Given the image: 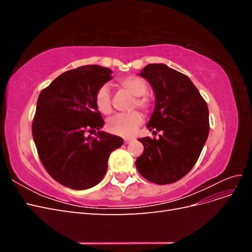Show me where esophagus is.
<instances>
[{"mask_svg":"<svg viewBox=\"0 0 252 252\" xmlns=\"http://www.w3.org/2000/svg\"><path fill=\"white\" fill-rule=\"evenodd\" d=\"M133 141V139H125L124 140V144H129L130 142H132Z\"/></svg>","mask_w":252,"mask_h":252,"instance_id":"esophagus-1","label":"esophagus"}]
</instances>
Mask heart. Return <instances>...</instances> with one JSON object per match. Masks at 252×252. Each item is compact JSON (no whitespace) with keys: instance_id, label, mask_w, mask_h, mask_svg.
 I'll list each match as a JSON object with an SVG mask.
<instances>
[{"instance_id":"1","label":"heart","mask_w":252,"mask_h":252,"mask_svg":"<svg viewBox=\"0 0 252 252\" xmlns=\"http://www.w3.org/2000/svg\"><path fill=\"white\" fill-rule=\"evenodd\" d=\"M118 85L134 96L131 103V109L138 107L143 111H148L151 102L150 98L145 94L148 90V85L145 80L138 75H126V77L118 80ZM95 104L97 109L102 113L110 114L112 112L111 94L107 85H103L97 89L95 94ZM142 122L143 116L139 111L134 110L110 119L107 124V129L113 134L129 136L135 131V129L142 124Z\"/></svg>"}]
</instances>
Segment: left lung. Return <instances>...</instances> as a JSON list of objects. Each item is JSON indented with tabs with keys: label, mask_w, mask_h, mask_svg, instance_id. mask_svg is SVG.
<instances>
[{
	"label": "left lung",
	"mask_w": 252,
	"mask_h": 252,
	"mask_svg": "<svg viewBox=\"0 0 252 252\" xmlns=\"http://www.w3.org/2000/svg\"><path fill=\"white\" fill-rule=\"evenodd\" d=\"M140 75L156 94L147 124L158 139L141 138L144 151L135 166L143 178L158 185L171 184L192 169L209 133L208 106L187 75L165 64H149Z\"/></svg>",
	"instance_id": "1"
}]
</instances>
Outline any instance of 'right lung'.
Masks as SVG:
<instances>
[{
	"mask_svg": "<svg viewBox=\"0 0 252 252\" xmlns=\"http://www.w3.org/2000/svg\"><path fill=\"white\" fill-rule=\"evenodd\" d=\"M109 68L86 65L60 74L36 102L32 136L46 171L75 190L95 186L107 171L111 152L123 145L101 131L104 120L95 104L97 89L112 79ZM98 130L95 138L87 132Z\"/></svg>",
	"mask_w": 252,
	"mask_h": 252,
	"instance_id": "obj_1",
	"label": "right lung"
}]
</instances>
